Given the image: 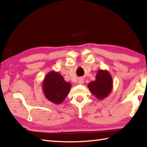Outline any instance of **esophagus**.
I'll return each mask as SVG.
<instances>
[{"mask_svg":"<svg viewBox=\"0 0 147 147\" xmlns=\"http://www.w3.org/2000/svg\"><path fill=\"white\" fill-rule=\"evenodd\" d=\"M83 82H84L83 79L80 78V79L78 80V83L79 84H83Z\"/></svg>","mask_w":147,"mask_h":147,"instance_id":"34e87169","label":"esophagus"}]
</instances>
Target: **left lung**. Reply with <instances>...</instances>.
I'll list each match as a JSON object with an SVG mask.
<instances>
[{
	"mask_svg": "<svg viewBox=\"0 0 147 147\" xmlns=\"http://www.w3.org/2000/svg\"><path fill=\"white\" fill-rule=\"evenodd\" d=\"M90 92L99 100L107 97L113 88V81L109 72L100 69L95 76V80L88 83Z\"/></svg>",
	"mask_w": 147,
	"mask_h": 147,
	"instance_id": "obj_1",
	"label": "left lung"
}]
</instances>
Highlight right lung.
I'll list each match as a JSON object with an SVG mask.
<instances>
[{
	"instance_id": "1",
	"label": "right lung",
	"mask_w": 147,
	"mask_h": 147,
	"mask_svg": "<svg viewBox=\"0 0 147 147\" xmlns=\"http://www.w3.org/2000/svg\"><path fill=\"white\" fill-rule=\"evenodd\" d=\"M71 85L59 73L52 71L42 82V90L46 98L55 104H60L68 95Z\"/></svg>"
}]
</instances>
